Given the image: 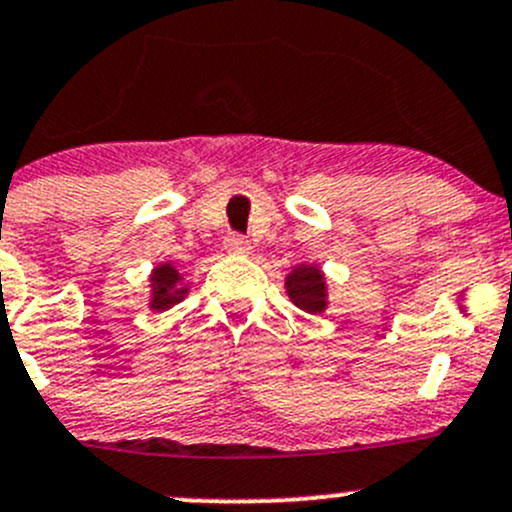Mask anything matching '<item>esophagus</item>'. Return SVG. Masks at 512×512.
Masks as SVG:
<instances>
[{"mask_svg": "<svg viewBox=\"0 0 512 512\" xmlns=\"http://www.w3.org/2000/svg\"><path fill=\"white\" fill-rule=\"evenodd\" d=\"M225 250H228L230 255H247V252L252 250V245L245 235L230 233L228 238H225Z\"/></svg>", "mask_w": 512, "mask_h": 512, "instance_id": "obj_1", "label": "esophagus"}]
</instances>
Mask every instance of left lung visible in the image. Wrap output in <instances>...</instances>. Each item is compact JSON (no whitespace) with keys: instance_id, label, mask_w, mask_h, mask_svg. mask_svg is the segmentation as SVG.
Wrapping results in <instances>:
<instances>
[{"instance_id":"8db88e82","label":"left lung","mask_w":512,"mask_h":512,"mask_svg":"<svg viewBox=\"0 0 512 512\" xmlns=\"http://www.w3.org/2000/svg\"><path fill=\"white\" fill-rule=\"evenodd\" d=\"M289 299L306 314H321L326 309V279L319 267L299 265L284 282Z\"/></svg>"}]
</instances>
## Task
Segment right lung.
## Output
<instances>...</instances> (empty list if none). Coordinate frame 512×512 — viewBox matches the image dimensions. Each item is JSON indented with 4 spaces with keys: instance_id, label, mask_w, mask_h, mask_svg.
Instances as JSON below:
<instances>
[{
    "instance_id": "right-lung-1",
    "label": "right lung",
    "mask_w": 512,
    "mask_h": 512,
    "mask_svg": "<svg viewBox=\"0 0 512 512\" xmlns=\"http://www.w3.org/2000/svg\"><path fill=\"white\" fill-rule=\"evenodd\" d=\"M188 294L186 284H181V274L176 267H171L169 262L166 265H159L152 274V306L154 311H164L171 309L174 304H179Z\"/></svg>"
}]
</instances>
